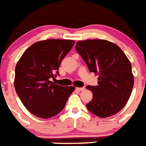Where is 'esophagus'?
Listing matches in <instances>:
<instances>
[{"instance_id":"esophagus-1","label":"esophagus","mask_w":146,"mask_h":146,"mask_svg":"<svg viewBox=\"0 0 146 146\" xmlns=\"http://www.w3.org/2000/svg\"><path fill=\"white\" fill-rule=\"evenodd\" d=\"M76 89L78 90H79V91H82V90H84V87H83V88H77Z\"/></svg>"}]
</instances>
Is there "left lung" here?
<instances>
[{"instance_id": "left-lung-1", "label": "left lung", "mask_w": 146, "mask_h": 146, "mask_svg": "<svg viewBox=\"0 0 146 146\" xmlns=\"http://www.w3.org/2000/svg\"><path fill=\"white\" fill-rule=\"evenodd\" d=\"M76 50L91 73L99 76L96 86L88 85L93 99L86 105L97 117H111L121 111L131 94L133 76L131 62L114 43L102 39L77 41Z\"/></svg>"}]
</instances>
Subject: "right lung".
Returning a JSON list of instances; mask_svg holds the SVG:
<instances>
[{"instance_id": "add662e5", "label": "right lung", "mask_w": 146, "mask_h": 146, "mask_svg": "<svg viewBox=\"0 0 146 146\" xmlns=\"http://www.w3.org/2000/svg\"><path fill=\"white\" fill-rule=\"evenodd\" d=\"M74 43L67 39L38 41L26 50L17 63L15 89L24 107L37 117L48 119L59 113L75 89L50 81L58 75L61 62Z\"/></svg>"}]
</instances>
